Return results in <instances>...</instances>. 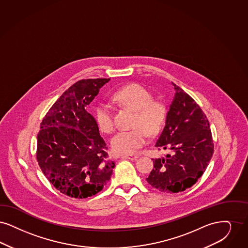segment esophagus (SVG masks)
<instances>
[{
  "label": "esophagus",
  "mask_w": 248,
  "mask_h": 248,
  "mask_svg": "<svg viewBox=\"0 0 248 248\" xmlns=\"http://www.w3.org/2000/svg\"><path fill=\"white\" fill-rule=\"evenodd\" d=\"M122 158L123 159H130V160H135L138 158V155H132V154H129V155H122Z\"/></svg>",
  "instance_id": "1"
}]
</instances>
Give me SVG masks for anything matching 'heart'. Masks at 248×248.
Returning <instances> with one entry per match:
<instances>
[{
  "label": "heart",
  "mask_w": 248,
  "mask_h": 248,
  "mask_svg": "<svg viewBox=\"0 0 248 248\" xmlns=\"http://www.w3.org/2000/svg\"><path fill=\"white\" fill-rule=\"evenodd\" d=\"M112 99L122 107L135 112L130 130H121L111 140L113 151L117 154H132L140 148L147 140L149 132L156 135L165 123L167 117L166 106L157 100H153L151 93L137 83L120 88ZM97 126L101 131L109 133L115 128L112 108L107 103H100L95 109Z\"/></svg>",
  "instance_id": "heart-1"
}]
</instances>
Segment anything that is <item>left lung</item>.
<instances>
[{"instance_id":"1","label":"left lung","mask_w":248,"mask_h":248,"mask_svg":"<svg viewBox=\"0 0 248 248\" xmlns=\"http://www.w3.org/2000/svg\"><path fill=\"white\" fill-rule=\"evenodd\" d=\"M175 95L166 125L155 144L168 150L154 160L147 183L164 193H179L192 187L205 172L214 144L208 120L194 99L172 82Z\"/></svg>"}]
</instances>
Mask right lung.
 I'll use <instances>...</instances> for the list:
<instances>
[{"instance_id":"obj_1","label":"right lung","mask_w":248,"mask_h":248,"mask_svg":"<svg viewBox=\"0 0 248 248\" xmlns=\"http://www.w3.org/2000/svg\"><path fill=\"white\" fill-rule=\"evenodd\" d=\"M110 78L82 79L58 98L41 123L37 160L44 176L62 194L77 199L103 190L115 163L108 160L107 144L100 136L88 106Z\"/></svg>"}]
</instances>
